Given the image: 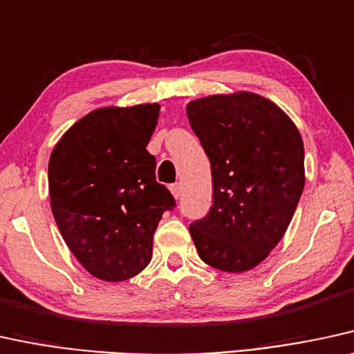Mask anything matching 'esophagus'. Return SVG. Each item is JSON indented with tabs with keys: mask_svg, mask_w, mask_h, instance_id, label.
Masks as SVG:
<instances>
[{
	"mask_svg": "<svg viewBox=\"0 0 354 354\" xmlns=\"http://www.w3.org/2000/svg\"><path fill=\"white\" fill-rule=\"evenodd\" d=\"M169 189H171V194H173L174 199H180V196H181V185H180V183L173 185L171 187H169Z\"/></svg>",
	"mask_w": 354,
	"mask_h": 354,
	"instance_id": "esophagus-1",
	"label": "esophagus"
}]
</instances>
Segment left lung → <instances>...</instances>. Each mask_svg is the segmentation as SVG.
Segmentation results:
<instances>
[{
	"label": "left lung",
	"mask_w": 354,
	"mask_h": 354,
	"mask_svg": "<svg viewBox=\"0 0 354 354\" xmlns=\"http://www.w3.org/2000/svg\"><path fill=\"white\" fill-rule=\"evenodd\" d=\"M212 168V207L189 234L201 259L223 272L265 261L288 230L306 185L304 144L279 106L252 91L187 102Z\"/></svg>",
	"instance_id": "8db88e82"
}]
</instances>
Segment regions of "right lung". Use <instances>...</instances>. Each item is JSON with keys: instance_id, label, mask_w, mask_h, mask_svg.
Instances as JSON below:
<instances>
[{"instance_id": "1", "label": "right lung", "mask_w": 354, "mask_h": 354, "mask_svg": "<svg viewBox=\"0 0 354 354\" xmlns=\"http://www.w3.org/2000/svg\"><path fill=\"white\" fill-rule=\"evenodd\" d=\"M158 115L156 102L100 107L71 125L48 160L58 230L84 270L107 283L149 265L160 218L174 205L147 151Z\"/></svg>"}]
</instances>
